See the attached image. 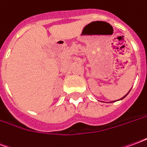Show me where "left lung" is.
I'll list each match as a JSON object with an SVG mask.
<instances>
[{"instance_id": "left-lung-1", "label": "left lung", "mask_w": 147, "mask_h": 147, "mask_svg": "<svg viewBox=\"0 0 147 147\" xmlns=\"http://www.w3.org/2000/svg\"><path fill=\"white\" fill-rule=\"evenodd\" d=\"M129 92H130V91H129ZM129 92H128V93H129ZM128 93H127V94H126V95H125V96H123V98H120V100H121V99H123V98H125V97H126V96H127V94H128Z\"/></svg>"}]
</instances>
